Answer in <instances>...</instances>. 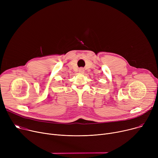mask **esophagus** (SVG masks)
Here are the masks:
<instances>
[{
    "instance_id": "esophagus-1",
    "label": "esophagus",
    "mask_w": 158,
    "mask_h": 158,
    "mask_svg": "<svg viewBox=\"0 0 158 158\" xmlns=\"http://www.w3.org/2000/svg\"><path fill=\"white\" fill-rule=\"evenodd\" d=\"M79 72L80 73H84V72H85V69H84L83 68H80V69H79Z\"/></svg>"
}]
</instances>
